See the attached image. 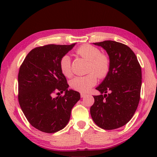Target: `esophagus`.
Wrapping results in <instances>:
<instances>
[{"label": "esophagus", "mask_w": 157, "mask_h": 157, "mask_svg": "<svg viewBox=\"0 0 157 157\" xmlns=\"http://www.w3.org/2000/svg\"><path fill=\"white\" fill-rule=\"evenodd\" d=\"M80 95H81V98H84V97H86V95L85 94H83V93H81Z\"/></svg>", "instance_id": "1"}]
</instances>
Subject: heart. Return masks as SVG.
<instances>
[{
    "mask_svg": "<svg viewBox=\"0 0 157 157\" xmlns=\"http://www.w3.org/2000/svg\"><path fill=\"white\" fill-rule=\"evenodd\" d=\"M76 53L89 62V75L83 77H75L70 81V86L75 91L86 93L97 83L98 77L103 78L107 75L109 70V60L105 55L101 54L100 50L90 45H83L78 48ZM61 73L66 78L72 75L71 59L65 55L59 61Z\"/></svg>",
    "mask_w": 157,
    "mask_h": 157,
    "instance_id": "heart-1",
    "label": "heart"
}]
</instances>
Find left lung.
Listing matches in <instances>:
<instances>
[{"mask_svg":"<svg viewBox=\"0 0 157 157\" xmlns=\"http://www.w3.org/2000/svg\"><path fill=\"white\" fill-rule=\"evenodd\" d=\"M94 44L106 50L110 65L107 75L95 88L100 95L94 96L90 113L100 128L115 129L131 120L139 105L141 68L134 52L126 45L110 40Z\"/></svg>","mask_w":157,"mask_h":157,"instance_id":"1","label":"left lung"}]
</instances>
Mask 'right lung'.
<instances>
[{
	"instance_id": "add662e5",
	"label": "right lung",
	"mask_w": 157,
	"mask_h": 157,
	"mask_svg": "<svg viewBox=\"0 0 157 157\" xmlns=\"http://www.w3.org/2000/svg\"><path fill=\"white\" fill-rule=\"evenodd\" d=\"M75 44H50L34 48L21 66L18 75V102L29 123L46 133L64 128L73 107L80 99L79 93L68 89L59 61ZM65 92L63 97L53 98L55 92Z\"/></svg>"
}]
</instances>
